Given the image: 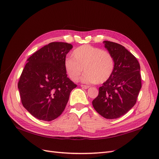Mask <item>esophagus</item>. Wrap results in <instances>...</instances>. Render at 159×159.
<instances>
[{
    "mask_svg": "<svg viewBox=\"0 0 159 159\" xmlns=\"http://www.w3.org/2000/svg\"><path fill=\"white\" fill-rule=\"evenodd\" d=\"M81 87L84 89H88L89 88V85H81Z\"/></svg>",
    "mask_w": 159,
    "mask_h": 159,
    "instance_id": "34e87169",
    "label": "esophagus"
}]
</instances>
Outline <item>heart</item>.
Returning <instances> with one entry per match:
<instances>
[{"instance_id":"b5f03b06","label":"heart","mask_w":159,"mask_h":159,"mask_svg":"<svg viewBox=\"0 0 159 159\" xmlns=\"http://www.w3.org/2000/svg\"><path fill=\"white\" fill-rule=\"evenodd\" d=\"M72 56L67 57L64 66L70 78L76 82L83 70V82L103 84L111 77L115 69V60L111 53L91 45H83L75 49Z\"/></svg>"}]
</instances>
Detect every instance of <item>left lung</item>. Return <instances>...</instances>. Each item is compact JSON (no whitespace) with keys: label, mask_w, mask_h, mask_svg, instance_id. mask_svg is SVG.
Returning a JSON list of instances; mask_svg holds the SVG:
<instances>
[{"label":"left lung","mask_w":159,"mask_h":159,"mask_svg":"<svg viewBox=\"0 0 159 159\" xmlns=\"http://www.w3.org/2000/svg\"><path fill=\"white\" fill-rule=\"evenodd\" d=\"M103 43L113 57L115 69L111 77L99 88L92 104L102 117L113 119L127 113L137 102L141 88L140 64L122 45L110 41Z\"/></svg>","instance_id":"left-lung-1"}]
</instances>
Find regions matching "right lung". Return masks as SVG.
Masks as SVG:
<instances>
[{"label": "right lung", "mask_w": 159, "mask_h": 159, "mask_svg": "<svg viewBox=\"0 0 159 159\" xmlns=\"http://www.w3.org/2000/svg\"><path fill=\"white\" fill-rule=\"evenodd\" d=\"M72 48L68 43L51 42L27 60L18 88L23 106L34 117L50 121L65 109L71 91L77 87L67 77L64 66Z\"/></svg>", "instance_id": "1"}]
</instances>
